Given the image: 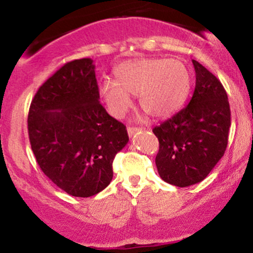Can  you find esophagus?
<instances>
[{
	"label": "esophagus",
	"mask_w": 253,
	"mask_h": 253,
	"mask_svg": "<svg viewBox=\"0 0 253 253\" xmlns=\"http://www.w3.org/2000/svg\"><path fill=\"white\" fill-rule=\"evenodd\" d=\"M139 130H141V128H139V127H127V132H128L129 136H132L134 133L139 132Z\"/></svg>",
	"instance_id": "1"
}]
</instances>
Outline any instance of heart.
I'll return each mask as SVG.
<instances>
[{"label":"heart","mask_w":253,"mask_h":253,"mask_svg":"<svg viewBox=\"0 0 253 253\" xmlns=\"http://www.w3.org/2000/svg\"><path fill=\"white\" fill-rule=\"evenodd\" d=\"M117 82L104 80L98 92L109 113L121 118L138 95L139 104L153 118L169 117L181 107L190 88L187 65L176 58H136L114 69Z\"/></svg>","instance_id":"heart-1"}]
</instances>
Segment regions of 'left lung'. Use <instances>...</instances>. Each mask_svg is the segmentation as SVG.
<instances>
[{"label":"left lung","mask_w":253,"mask_h":253,"mask_svg":"<svg viewBox=\"0 0 253 253\" xmlns=\"http://www.w3.org/2000/svg\"><path fill=\"white\" fill-rule=\"evenodd\" d=\"M195 90L187 107L153 128L159 140L156 165L162 179L176 187L203 181L227 147L231 110L221 82L193 60Z\"/></svg>","instance_id":"8db88e82"}]
</instances>
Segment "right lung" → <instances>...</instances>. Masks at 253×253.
<instances>
[{
    "label": "right lung",
    "mask_w": 253,
    "mask_h": 253,
    "mask_svg": "<svg viewBox=\"0 0 253 253\" xmlns=\"http://www.w3.org/2000/svg\"><path fill=\"white\" fill-rule=\"evenodd\" d=\"M31 147L40 169L69 195L89 197L113 178V161L128 143L126 126L100 103L92 59L64 64L32 100Z\"/></svg>",
    "instance_id": "obj_1"
}]
</instances>
